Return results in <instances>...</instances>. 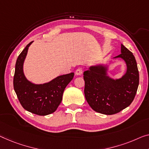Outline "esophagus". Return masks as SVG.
Wrapping results in <instances>:
<instances>
[{"mask_svg": "<svg viewBox=\"0 0 149 149\" xmlns=\"http://www.w3.org/2000/svg\"><path fill=\"white\" fill-rule=\"evenodd\" d=\"M75 74L77 75H81L82 74V70L81 68H78L75 71Z\"/></svg>", "mask_w": 149, "mask_h": 149, "instance_id": "esophagus-1", "label": "esophagus"}]
</instances>
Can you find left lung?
I'll return each instance as SVG.
<instances>
[{
  "label": "left lung",
  "mask_w": 149,
  "mask_h": 149,
  "mask_svg": "<svg viewBox=\"0 0 149 149\" xmlns=\"http://www.w3.org/2000/svg\"><path fill=\"white\" fill-rule=\"evenodd\" d=\"M125 61L126 72L120 78L108 75V65H92L84 72V94L89 105L101 114L112 115L127 108L134 100L139 84L137 63L132 53L121 44V54L113 59Z\"/></svg>",
  "instance_id": "left-lung-1"
}]
</instances>
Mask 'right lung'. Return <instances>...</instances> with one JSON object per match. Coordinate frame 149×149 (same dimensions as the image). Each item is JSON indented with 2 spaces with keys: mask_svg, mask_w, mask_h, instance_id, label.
<instances>
[{
  "mask_svg": "<svg viewBox=\"0 0 149 149\" xmlns=\"http://www.w3.org/2000/svg\"><path fill=\"white\" fill-rule=\"evenodd\" d=\"M28 44L19 55L15 64L13 86L18 99L24 109L39 116L54 112L62 100L64 90L72 80L74 73L59 75L43 84H35L26 78L23 64L29 46Z\"/></svg>",
  "mask_w": 149,
  "mask_h": 149,
  "instance_id": "add662e5",
  "label": "right lung"
}]
</instances>
